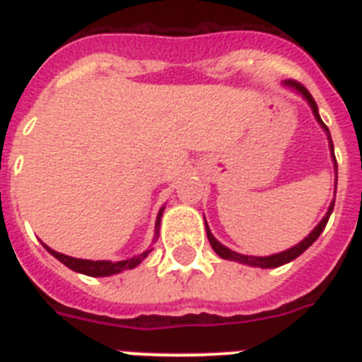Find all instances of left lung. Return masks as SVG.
<instances>
[{
	"label": "left lung",
	"mask_w": 362,
	"mask_h": 362,
	"mask_svg": "<svg viewBox=\"0 0 362 362\" xmlns=\"http://www.w3.org/2000/svg\"><path fill=\"white\" fill-rule=\"evenodd\" d=\"M284 86L287 88H293L295 92H298L300 95H303L306 101H308L310 109H312V112H314L315 120L320 122V125L323 127V129L327 131V136H329V146H331L332 150V161H334V170L337 169V158H334V148H332V141H331V135H329V129H327V125L323 124V120L320 118V112H317V105H315L314 98L310 95V92L306 90V88L300 84V82L297 81H286L284 82ZM332 209H334V201L331 203V206H329V210H327L325 218L317 223V226L314 227V231L310 233L308 237L304 238L303 242H298L297 246L289 247V250H286V252H280V253H274V255H267V257H257V255H242V253H237L233 252V250H229V247H226L221 242H218L214 238V235L210 233L209 226H206V221H204V227H206V237H209V242L210 246L214 247V252L220 255V257L223 259H229V261H237V263H242V264H250V267H261V269H276V267H281V264L289 263V261H293V259H297L300 253L304 252V250H308L312 244H314L315 240H317V237H320L321 233H323V229H325L327 221H329V218H331V212Z\"/></svg>",
	"instance_id": "left-lung-1"
}]
</instances>
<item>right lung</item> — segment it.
Segmentation results:
<instances>
[{"instance_id": "obj_1", "label": "right lung", "mask_w": 362, "mask_h": 362, "mask_svg": "<svg viewBox=\"0 0 362 362\" xmlns=\"http://www.w3.org/2000/svg\"><path fill=\"white\" fill-rule=\"evenodd\" d=\"M161 214H163V209L159 210L158 214V221H156V237H158L159 233V223H161ZM48 252L52 253L54 257L62 261L65 267H69L71 270H75V272H81V274H86V276H110V274H118L122 270H127V269H135L136 264L141 263L142 259L148 257V253L152 252V247L146 250V252L139 253L135 257L131 259H125V261H90V259H76V257H69V255H65V253H59V252H54L52 247L45 246Z\"/></svg>"}]
</instances>
